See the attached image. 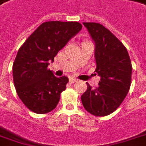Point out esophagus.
Listing matches in <instances>:
<instances>
[{"label": "esophagus", "mask_w": 146, "mask_h": 146, "mask_svg": "<svg viewBox=\"0 0 146 146\" xmlns=\"http://www.w3.org/2000/svg\"><path fill=\"white\" fill-rule=\"evenodd\" d=\"M76 78H73V77H70V83H74V82H76Z\"/></svg>", "instance_id": "esophagus-1"}]
</instances>
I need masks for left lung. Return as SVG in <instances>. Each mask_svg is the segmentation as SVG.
I'll return each instance as SVG.
<instances>
[{
    "label": "left lung",
    "instance_id": "left-lung-1",
    "mask_svg": "<svg viewBox=\"0 0 146 146\" xmlns=\"http://www.w3.org/2000/svg\"><path fill=\"white\" fill-rule=\"evenodd\" d=\"M94 41L95 72L100 76L99 86L88 88L81 96L84 108L95 116L111 114L123 103L130 90L132 65L124 45L98 23H83Z\"/></svg>",
    "mask_w": 146,
    "mask_h": 146
}]
</instances>
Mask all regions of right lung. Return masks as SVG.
Listing matches in <instances>:
<instances>
[{"label":"right lung","instance_id":"1","mask_svg":"<svg viewBox=\"0 0 146 146\" xmlns=\"http://www.w3.org/2000/svg\"><path fill=\"white\" fill-rule=\"evenodd\" d=\"M81 28L73 21L45 22L19 49L13 66V81L21 101L31 111L46 114L57 107L69 79L57 77L47 66Z\"/></svg>","mask_w":146,"mask_h":146}]
</instances>
